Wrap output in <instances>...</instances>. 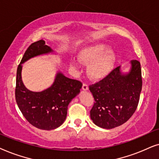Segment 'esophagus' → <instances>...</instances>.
<instances>
[{"mask_svg": "<svg viewBox=\"0 0 159 159\" xmlns=\"http://www.w3.org/2000/svg\"><path fill=\"white\" fill-rule=\"evenodd\" d=\"M82 89H83L84 91H87L89 89V86H88L87 84L84 83L83 86H82Z\"/></svg>", "mask_w": 159, "mask_h": 159, "instance_id": "1", "label": "esophagus"}]
</instances>
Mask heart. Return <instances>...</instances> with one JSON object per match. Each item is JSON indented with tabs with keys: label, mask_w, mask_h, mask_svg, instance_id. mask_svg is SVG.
I'll list each match as a JSON object with an SVG mask.
<instances>
[{
	"label": "heart",
	"mask_w": 159,
	"mask_h": 159,
	"mask_svg": "<svg viewBox=\"0 0 159 159\" xmlns=\"http://www.w3.org/2000/svg\"><path fill=\"white\" fill-rule=\"evenodd\" d=\"M109 49L110 47L106 44L97 43L84 48L80 52L78 57L82 62H92L89 67V73L93 78L100 79L111 72L116 55L113 51ZM71 65L76 66L77 63L72 61Z\"/></svg>",
	"instance_id": "obj_1"
}]
</instances>
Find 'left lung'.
Instances as JSON below:
<instances>
[{"label":"left lung","mask_w":159,"mask_h":159,"mask_svg":"<svg viewBox=\"0 0 159 159\" xmlns=\"http://www.w3.org/2000/svg\"><path fill=\"white\" fill-rule=\"evenodd\" d=\"M127 73L117 67L98 83L89 86L94 103L90 117L94 124L107 129L127 121L136 111L142 90L140 63L130 62Z\"/></svg>","instance_id":"1"}]
</instances>
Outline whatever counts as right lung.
<instances>
[{"mask_svg":"<svg viewBox=\"0 0 159 159\" xmlns=\"http://www.w3.org/2000/svg\"><path fill=\"white\" fill-rule=\"evenodd\" d=\"M51 53L54 50L43 40L32 43L16 71L15 97L19 108L30 124L43 130L54 129L62 125L69 103L82 87L81 82L66 77L60 71L57 73L52 85L45 90L32 92L25 87L22 80V64L31 58Z\"/></svg>","mask_w":159,"mask_h":159,"instance_id":"add662e5","label":"right lung"}]
</instances>
